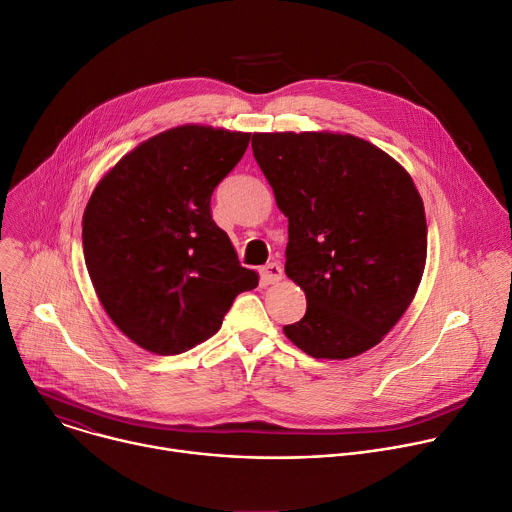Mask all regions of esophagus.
Listing matches in <instances>:
<instances>
[{
	"instance_id": "1",
	"label": "esophagus",
	"mask_w": 512,
	"mask_h": 512,
	"mask_svg": "<svg viewBox=\"0 0 512 512\" xmlns=\"http://www.w3.org/2000/svg\"><path fill=\"white\" fill-rule=\"evenodd\" d=\"M260 276L264 285H276V282L282 278V266L278 262H270L264 268H260Z\"/></svg>"
}]
</instances>
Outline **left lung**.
Here are the masks:
<instances>
[{
	"label": "left lung",
	"instance_id": "1",
	"mask_svg": "<svg viewBox=\"0 0 512 512\" xmlns=\"http://www.w3.org/2000/svg\"><path fill=\"white\" fill-rule=\"evenodd\" d=\"M252 152L289 217L285 272L307 297L285 335L313 358L368 352L409 309L425 270V207L411 175L352 134H254Z\"/></svg>",
	"mask_w": 512,
	"mask_h": 512
}]
</instances>
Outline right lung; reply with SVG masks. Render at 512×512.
<instances>
[{
    "mask_svg": "<svg viewBox=\"0 0 512 512\" xmlns=\"http://www.w3.org/2000/svg\"><path fill=\"white\" fill-rule=\"evenodd\" d=\"M246 132L187 124L160 132L107 170L83 213V254L118 329L158 356L211 337L258 274L211 217V195L240 162Z\"/></svg>",
    "mask_w": 512,
    "mask_h": 512,
    "instance_id": "obj_1",
    "label": "right lung"
}]
</instances>
